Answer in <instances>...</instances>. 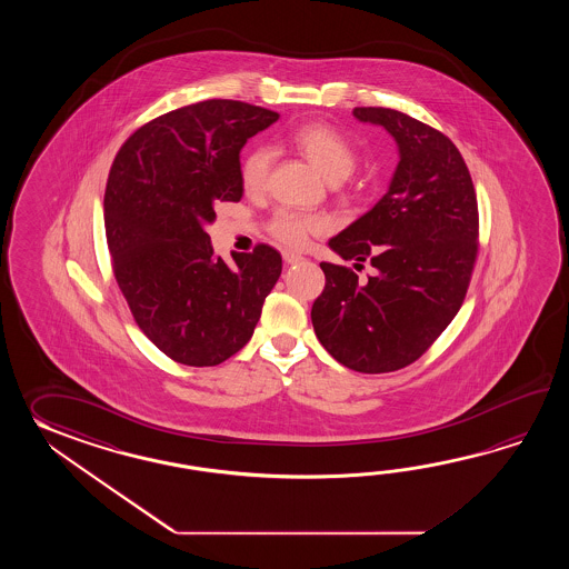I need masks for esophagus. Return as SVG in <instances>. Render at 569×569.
Listing matches in <instances>:
<instances>
[{"label":"esophagus","instance_id":"obj_1","mask_svg":"<svg viewBox=\"0 0 569 569\" xmlns=\"http://www.w3.org/2000/svg\"><path fill=\"white\" fill-rule=\"evenodd\" d=\"M282 258H284V262H287V264H297V262H301L302 260L301 254L290 252V250H284V252H282Z\"/></svg>","mask_w":569,"mask_h":569}]
</instances>
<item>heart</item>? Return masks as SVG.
<instances>
[{"instance_id": "obj_1", "label": "heart", "mask_w": 569, "mask_h": 569, "mask_svg": "<svg viewBox=\"0 0 569 569\" xmlns=\"http://www.w3.org/2000/svg\"><path fill=\"white\" fill-rule=\"evenodd\" d=\"M290 142L309 158L317 169L323 172V177L331 182L343 181L356 169L358 152L343 133L333 126L323 121H309L295 128L290 133ZM274 162V152L267 146H256L243 154L240 162V182L246 193L254 194L264 191L270 170ZM270 233L290 248H302L309 236L323 233L327 230V221L319 216H309L295 209H279L270 223Z\"/></svg>"}]
</instances>
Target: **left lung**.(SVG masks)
<instances>
[{
    "instance_id": "8db88e82",
    "label": "left lung",
    "mask_w": 569,
    "mask_h": 569,
    "mask_svg": "<svg viewBox=\"0 0 569 569\" xmlns=\"http://www.w3.org/2000/svg\"><path fill=\"white\" fill-rule=\"evenodd\" d=\"M353 116L395 136L399 167L388 193L329 242L356 268L370 262L375 277L360 282L351 268L321 262L326 289L311 319L339 363L382 375L419 360L460 311L478 256V199L446 133L397 109Z\"/></svg>"
}]
</instances>
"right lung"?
Returning <instances> with one entry per match:
<instances>
[{
    "label": "right lung",
    "mask_w": 569,
    "mask_h": 569,
    "mask_svg": "<svg viewBox=\"0 0 569 569\" xmlns=\"http://www.w3.org/2000/svg\"><path fill=\"white\" fill-rule=\"evenodd\" d=\"M272 109L207 99L140 126L109 169L103 209L113 277L136 326L184 366H218L254 333L282 258L258 243L228 267L206 223L242 199L240 150Z\"/></svg>",
    "instance_id": "obj_1"
}]
</instances>
